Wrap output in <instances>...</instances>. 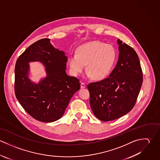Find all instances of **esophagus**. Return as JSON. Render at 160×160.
Returning a JSON list of instances; mask_svg holds the SVG:
<instances>
[{
	"label": "esophagus",
	"mask_w": 160,
	"mask_h": 160,
	"mask_svg": "<svg viewBox=\"0 0 160 160\" xmlns=\"http://www.w3.org/2000/svg\"><path fill=\"white\" fill-rule=\"evenodd\" d=\"M86 88V84L84 82H81V89H84Z\"/></svg>",
	"instance_id": "1"
}]
</instances>
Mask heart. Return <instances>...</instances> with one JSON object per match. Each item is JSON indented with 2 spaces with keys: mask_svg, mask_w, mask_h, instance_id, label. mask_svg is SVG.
<instances>
[{
  "mask_svg": "<svg viewBox=\"0 0 160 160\" xmlns=\"http://www.w3.org/2000/svg\"><path fill=\"white\" fill-rule=\"evenodd\" d=\"M116 51L110 44L93 41L79 47L76 55L69 57L68 65L73 76L82 73L87 65V75L96 80L107 78L114 65Z\"/></svg>",
  "mask_w": 160,
  "mask_h": 160,
  "instance_id": "obj_1",
  "label": "heart"
}]
</instances>
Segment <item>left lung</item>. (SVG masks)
I'll return each instance as SVG.
<instances>
[{
  "mask_svg": "<svg viewBox=\"0 0 160 160\" xmlns=\"http://www.w3.org/2000/svg\"><path fill=\"white\" fill-rule=\"evenodd\" d=\"M119 58L109 76L88 86L94 115L110 121L129 113L134 107L143 82L140 60L133 48L118 39Z\"/></svg>",
  "mask_w": 160,
  "mask_h": 160,
  "instance_id": "obj_1",
  "label": "left lung"
}]
</instances>
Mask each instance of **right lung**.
Returning a JSON list of instances; mask_svg holds the SVG:
<instances>
[{"label":"right lung","instance_id":"add662e5","mask_svg":"<svg viewBox=\"0 0 160 160\" xmlns=\"http://www.w3.org/2000/svg\"><path fill=\"white\" fill-rule=\"evenodd\" d=\"M65 52L53 47L49 39L38 41L17 59L15 68V93L24 110L38 121L51 122L59 119L69 102L79 90V80L66 72ZM40 61L47 76L38 84L28 78V63Z\"/></svg>","mask_w":160,"mask_h":160}]
</instances>
